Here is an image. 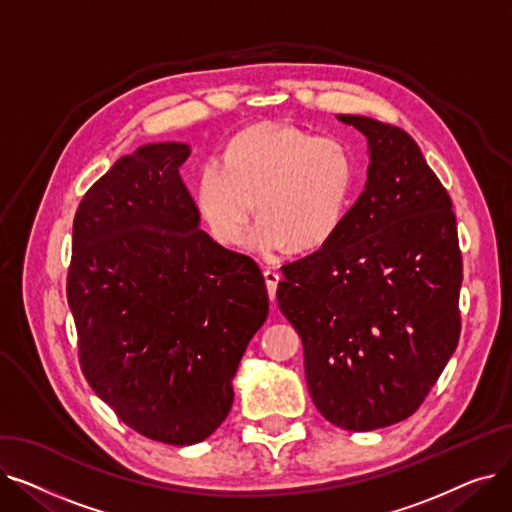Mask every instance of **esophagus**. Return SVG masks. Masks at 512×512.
<instances>
[{
  "instance_id": "esophagus-1",
  "label": "esophagus",
  "mask_w": 512,
  "mask_h": 512,
  "mask_svg": "<svg viewBox=\"0 0 512 512\" xmlns=\"http://www.w3.org/2000/svg\"><path fill=\"white\" fill-rule=\"evenodd\" d=\"M263 278H265V284H267V294H270V299L274 301L276 299V288H278V282H280V274L274 270V267H265Z\"/></svg>"
}]
</instances>
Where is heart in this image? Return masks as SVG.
<instances>
[{
  "mask_svg": "<svg viewBox=\"0 0 512 512\" xmlns=\"http://www.w3.org/2000/svg\"><path fill=\"white\" fill-rule=\"evenodd\" d=\"M355 180V155L340 137L261 124L228 145L224 166L209 161L201 168L197 205L224 247L242 240L255 207L261 218L251 234L255 249L309 251L336 234Z\"/></svg>",
  "mask_w": 512,
  "mask_h": 512,
  "instance_id": "obj_1",
  "label": "heart"
}]
</instances>
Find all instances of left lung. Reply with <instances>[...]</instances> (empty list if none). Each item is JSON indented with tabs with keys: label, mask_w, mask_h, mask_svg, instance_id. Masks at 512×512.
I'll list each match as a JSON object with an SVG mask.
<instances>
[{
	"label": "left lung",
	"mask_w": 512,
	"mask_h": 512,
	"mask_svg": "<svg viewBox=\"0 0 512 512\" xmlns=\"http://www.w3.org/2000/svg\"><path fill=\"white\" fill-rule=\"evenodd\" d=\"M369 143L365 191L315 253L282 265L313 405L369 432L411 417L461 336L463 259L446 188L405 130L338 116Z\"/></svg>",
	"instance_id": "1"
}]
</instances>
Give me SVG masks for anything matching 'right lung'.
<instances>
[{
	"instance_id": "obj_1",
	"label": "right lung",
	"mask_w": 512,
	"mask_h": 512,
	"mask_svg": "<svg viewBox=\"0 0 512 512\" xmlns=\"http://www.w3.org/2000/svg\"><path fill=\"white\" fill-rule=\"evenodd\" d=\"M188 145L120 157L80 201L66 297L78 361L134 432L188 446L228 417L232 378L270 299L259 265L199 228Z\"/></svg>"
}]
</instances>
